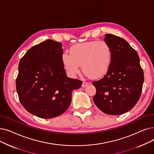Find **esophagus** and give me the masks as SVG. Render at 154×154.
Returning a JSON list of instances; mask_svg holds the SVG:
<instances>
[{"mask_svg":"<svg viewBox=\"0 0 154 154\" xmlns=\"http://www.w3.org/2000/svg\"><path fill=\"white\" fill-rule=\"evenodd\" d=\"M89 85V83L87 82H83L82 84V88H85V87H87Z\"/></svg>","mask_w":154,"mask_h":154,"instance_id":"1","label":"esophagus"}]
</instances>
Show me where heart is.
Segmentation results:
<instances>
[{"label": "heart", "mask_w": 154, "mask_h": 154, "mask_svg": "<svg viewBox=\"0 0 154 154\" xmlns=\"http://www.w3.org/2000/svg\"><path fill=\"white\" fill-rule=\"evenodd\" d=\"M112 50L104 41H90L72 46L69 53H63L62 61L64 68L72 77L79 72L82 65L84 73L97 79L105 75L111 62Z\"/></svg>", "instance_id": "b5f03b06"}]
</instances>
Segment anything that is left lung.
I'll list each match as a JSON object with an SVG mask.
<instances>
[{
  "mask_svg": "<svg viewBox=\"0 0 154 154\" xmlns=\"http://www.w3.org/2000/svg\"><path fill=\"white\" fill-rule=\"evenodd\" d=\"M111 48L109 69L104 77L94 81L96 94L93 100L97 108L110 115L124 114L138 101L144 81L143 72L135 50L124 39L105 35Z\"/></svg>",
  "mask_w": 154,
  "mask_h": 154,
  "instance_id": "8db88e82",
  "label": "left lung"
}]
</instances>
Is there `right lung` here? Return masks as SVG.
I'll list each match as a JSON object with an SVG mask.
<instances>
[{"label":"right lung","instance_id":"1","mask_svg":"<svg viewBox=\"0 0 154 154\" xmlns=\"http://www.w3.org/2000/svg\"><path fill=\"white\" fill-rule=\"evenodd\" d=\"M62 44L52 39L31 48L21 58L16 79L19 101L31 114L52 118L68 109L72 92L82 82L69 78L62 61Z\"/></svg>","mask_w":154,"mask_h":154}]
</instances>
